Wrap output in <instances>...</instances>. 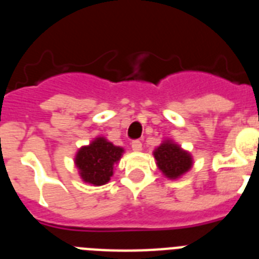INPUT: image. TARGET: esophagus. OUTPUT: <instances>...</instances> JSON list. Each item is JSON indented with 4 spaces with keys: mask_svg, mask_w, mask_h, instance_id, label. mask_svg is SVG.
<instances>
[{
    "mask_svg": "<svg viewBox=\"0 0 259 259\" xmlns=\"http://www.w3.org/2000/svg\"><path fill=\"white\" fill-rule=\"evenodd\" d=\"M131 146H132V150H134V152H140V150L143 149V144H141V141H139V140L132 141Z\"/></svg>",
    "mask_w": 259,
    "mask_h": 259,
    "instance_id": "esophagus-1",
    "label": "esophagus"
}]
</instances>
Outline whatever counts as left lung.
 Wrapping results in <instances>:
<instances>
[{
  "label": "left lung",
  "instance_id": "1",
  "mask_svg": "<svg viewBox=\"0 0 259 259\" xmlns=\"http://www.w3.org/2000/svg\"><path fill=\"white\" fill-rule=\"evenodd\" d=\"M155 164L168 180H178L193 166V157L172 139H163L153 150Z\"/></svg>",
  "mask_w": 259,
  "mask_h": 259
}]
</instances>
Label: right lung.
Instances as JSON below:
<instances>
[{"label": "right lung", "mask_w": 259, "mask_h": 259, "mask_svg": "<svg viewBox=\"0 0 259 259\" xmlns=\"http://www.w3.org/2000/svg\"><path fill=\"white\" fill-rule=\"evenodd\" d=\"M123 153L122 146L114 145L105 136L95 137L88 145L80 146L75 154L74 163L80 179L93 187L107 184Z\"/></svg>", "instance_id": "add662e5"}]
</instances>
